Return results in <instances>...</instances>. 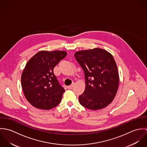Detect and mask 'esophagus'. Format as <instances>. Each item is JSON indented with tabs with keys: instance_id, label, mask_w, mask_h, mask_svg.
I'll list each match as a JSON object with an SVG mask.
<instances>
[{
	"instance_id": "obj_1",
	"label": "esophagus",
	"mask_w": 147,
	"mask_h": 147,
	"mask_svg": "<svg viewBox=\"0 0 147 147\" xmlns=\"http://www.w3.org/2000/svg\"><path fill=\"white\" fill-rule=\"evenodd\" d=\"M74 84H75L74 83H72L71 85H69V86H68V89H72V87H73V86H74Z\"/></svg>"
}]
</instances>
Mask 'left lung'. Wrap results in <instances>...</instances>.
<instances>
[{
	"label": "left lung",
	"instance_id": "8db88e82",
	"mask_svg": "<svg viewBox=\"0 0 147 147\" xmlns=\"http://www.w3.org/2000/svg\"><path fill=\"white\" fill-rule=\"evenodd\" d=\"M75 57L84 71L85 88L79 96L85 107L97 110L111 103L119 86V77L114 57L100 48L76 51Z\"/></svg>",
	"mask_w": 147,
	"mask_h": 147
}]
</instances>
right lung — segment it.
Returning a JSON list of instances; mask_svg holds the SVG:
<instances>
[{"mask_svg": "<svg viewBox=\"0 0 147 147\" xmlns=\"http://www.w3.org/2000/svg\"><path fill=\"white\" fill-rule=\"evenodd\" d=\"M65 51L42 50L27 62L21 74V86L33 106L50 110L58 105L65 90L54 74V68L67 55Z\"/></svg>", "mask_w": 147, "mask_h": 147, "instance_id": "obj_1", "label": "right lung"}]
</instances>
